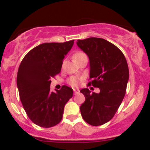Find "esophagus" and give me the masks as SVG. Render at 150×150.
<instances>
[{"mask_svg": "<svg viewBox=\"0 0 150 150\" xmlns=\"http://www.w3.org/2000/svg\"><path fill=\"white\" fill-rule=\"evenodd\" d=\"M73 91L75 94H78V93H80V90L79 89H77V88H74L73 89Z\"/></svg>", "mask_w": 150, "mask_h": 150, "instance_id": "1", "label": "esophagus"}]
</instances>
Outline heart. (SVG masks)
<instances>
[{"mask_svg": "<svg viewBox=\"0 0 150 150\" xmlns=\"http://www.w3.org/2000/svg\"><path fill=\"white\" fill-rule=\"evenodd\" d=\"M86 57V54L82 51H78V52L75 53L73 55V59H75L81 58V57ZM80 82V78L78 77H71L69 80H68V83L72 87H77L79 85Z\"/></svg>", "mask_w": 150, "mask_h": 150, "instance_id": "b5f03b06", "label": "heart"}]
</instances>
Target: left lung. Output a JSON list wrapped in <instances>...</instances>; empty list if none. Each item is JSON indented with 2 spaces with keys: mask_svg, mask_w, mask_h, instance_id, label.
<instances>
[{
  "mask_svg": "<svg viewBox=\"0 0 150 150\" xmlns=\"http://www.w3.org/2000/svg\"><path fill=\"white\" fill-rule=\"evenodd\" d=\"M77 45L89 58L88 85L100 89L99 93L81 89L86 99L80 107L81 115L90 125H102L114 117L125 96L129 78L127 61L117 46L103 38L78 40Z\"/></svg>",
  "mask_w": 150,
  "mask_h": 150,
  "instance_id": "left-lung-1",
  "label": "left lung"
}]
</instances>
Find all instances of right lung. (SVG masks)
Segmentation results:
<instances>
[{
	"label": "right lung",
	"instance_id": "1",
	"mask_svg": "<svg viewBox=\"0 0 150 150\" xmlns=\"http://www.w3.org/2000/svg\"><path fill=\"white\" fill-rule=\"evenodd\" d=\"M74 40L64 43H45L25 55L18 69L16 84L22 106L29 118L43 128L57 125L62 118L64 106L72 97L71 88L63 86L51 92V78L61 71L64 56Z\"/></svg>",
	"mask_w": 150,
	"mask_h": 150
}]
</instances>
